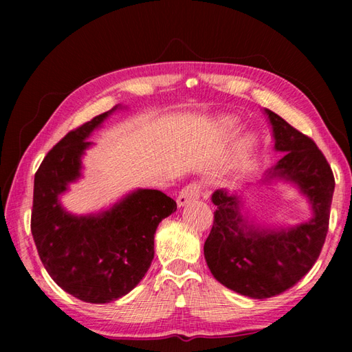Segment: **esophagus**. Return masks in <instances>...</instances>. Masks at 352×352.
<instances>
[{
	"label": "esophagus",
	"instance_id": "esophagus-1",
	"mask_svg": "<svg viewBox=\"0 0 352 352\" xmlns=\"http://www.w3.org/2000/svg\"><path fill=\"white\" fill-rule=\"evenodd\" d=\"M201 193H203V190H201V184L199 183H190L186 186V188H183L180 190V193H178L177 197V204L178 207H183L186 204H189L190 201H195L201 197Z\"/></svg>",
	"mask_w": 352,
	"mask_h": 352
}]
</instances>
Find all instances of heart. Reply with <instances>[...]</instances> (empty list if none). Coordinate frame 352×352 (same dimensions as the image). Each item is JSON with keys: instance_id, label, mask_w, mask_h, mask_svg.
I'll return each instance as SVG.
<instances>
[{"instance_id": "1", "label": "heart", "mask_w": 352, "mask_h": 352, "mask_svg": "<svg viewBox=\"0 0 352 352\" xmlns=\"http://www.w3.org/2000/svg\"><path fill=\"white\" fill-rule=\"evenodd\" d=\"M239 126V119L234 116H221L218 121L214 122L213 125V133L216 136H228V134L233 133ZM250 145V139H243L241 142V145L237 148V154H236V159L231 163L230 169H233L236 164L239 163V159H241L242 154L246 151V148Z\"/></svg>"}]
</instances>
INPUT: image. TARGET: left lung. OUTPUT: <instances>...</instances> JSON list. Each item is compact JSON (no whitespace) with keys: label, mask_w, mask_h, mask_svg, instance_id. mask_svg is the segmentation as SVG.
I'll return each instance as SVG.
<instances>
[{"label":"left lung","mask_w":352,"mask_h":352,"mask_svg":"<svg viewBox=\"0 0 352 352\" xmlns=\"http://www.w3.org/2000/svg\"><path fill=\"white\" fill-rule=\"evenodd\" d=\"M265 111L275 149L284 153L266 172V180L280 178L296 184L309 199L313 218L290 228H256L241 214L239 197L218 189L212 195L213 227L204 243V257L214 278L256 300L294 287L316 263L328 233L334 192L331 166L315 142L274 111Z\"/></svg>","instance_id":"left-lung-1"}]
</instances>
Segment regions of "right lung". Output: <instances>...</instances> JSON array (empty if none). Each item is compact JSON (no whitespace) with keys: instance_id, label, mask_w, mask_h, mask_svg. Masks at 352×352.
<instances>
[{"instance_id":"1","label":"right lung","mask_w":352,"mask_h":352,"mask_svg":"<svg viewBox=\"0 0 352 352\" xmlns=\"http://www.w3.org/2000/svg\"><path fill=\"white\" fill-rule=\"evenodd\" d=\"M69 131L45 155L34 175L32 234L50 276L65 292L92 304L129 294L154 258V234L177 203L160 190L138 189L98 214L76 216L58 197L81 177L86 140L111 111Z\"/></svg>"}]
</instances>
